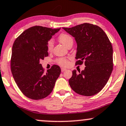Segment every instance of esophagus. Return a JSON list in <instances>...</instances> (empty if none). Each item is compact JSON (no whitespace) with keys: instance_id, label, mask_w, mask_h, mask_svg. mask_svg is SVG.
<instances>
[{"instance_id":"34e87169","label":"esophagus","mask_w":126,"mask_h":126,"mask_svg":"<svg viewBox=\"0 0 126 126\" xmlns=\"http://www.w3.org/2000/svg\"><path fill=\"white\" fill-rule=\"evenodd\" d=\"M66 69H65V68H61V71H62V72H64V71H66Z\"/></svg>"}]
</instances>
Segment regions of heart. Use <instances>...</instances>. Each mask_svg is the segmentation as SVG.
Masks as SVG:
<instances>
[{
    "label": "heart",
    "mask_w": 126,
    "mask_h": 126,
    "mask_svg": "<svg viewBox=\"0 0 126 126\" xmlns=\"http://www.w3.org/2000/svg\"><path fill=\"white\" fill-rule=\"evenodd\" d=\"M59 40L64 46L68 47L69 44H73V38L70 35L66 33H62L59 35ZM54 46V41L52 39H49L47 43V49L48 51H51ZM56 63L62 66H67L69 64V59L65 57H61L56 60Z\"/></svg>",
    "instance_id": "heart-1"
}]
</instances>
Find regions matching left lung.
Returning <instances> with one entry per match:
<instances>
[{
    "label": "left lung",
    "mask_w": 126,
    "mask_h": 126,
    "mask_svg": "<svg viewBox=\"0 0 126 126\" xmlns=\"http://www.w3.org/2000/svg\"><path fill=\"white\" fill-rule=\"evenodd\" d=\"M75 37L77 43L76 65L83 64L85 69L72 71L69 83L80 95L93 96L108 82L113 71V48L106 34L99 26L85 23L71 28L63 27Z\"/></svg>",
    "instance_id": "left-lung-1"
}]
</instances>
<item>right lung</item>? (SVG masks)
Masks as SVG:
<instances>
[{
	"mask_svg": "<svg viewBox=\"0 0 126 126\" xmlns=\"http://www.w3.org/2000/svg\"><path fill=\"white\" fill-rule=\"evenodd\" d=\"M60 29L35 26L26 30L14 42L10 68L16 83L24 95L33 100L48 96L61 74L53 65L46 72L40 61L48 56L47 43Z\"/></svg>",
	"mask_w": 126,
	"mask_h": 126,
	"instance_id": "1",
	"label": "right lung"
}]
</instances>
